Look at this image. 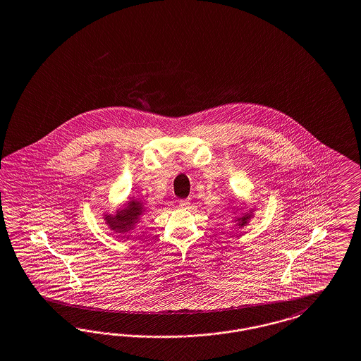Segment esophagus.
<instances>
[{
    "instance_id": "1",
    "label": "esophagus",
    "mask_w": 361,
    "mask_h": 361,
    "mask_svg": "<svg viewBox=\"0 0 361 361\" xmlns=\"http://www.w3.org/2000/svg\"><path fill=\"white\" fill-rule=\"evenodd\" d=\"M180 207L181 208H189V205H190V200H188V199H184V200H180Z\"/></svg>"
}]
</instances>
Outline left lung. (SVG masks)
Returning <instances> with one entry per match:
<instances>
[{
  "label": "left lung",
  "instance_id": "left-lung-1",
  "mask_svg": "<svg viewBox=\"0 0 361 361\" xmlns=\"http://www.w3.org/2000/svg\"><path fill=\"white\" fill-rule=\"evenodd\" d=\"M252 217V212L250 211L248 214H245V215H242L240 217H236V220H238V226L239 227H245V224L248 223V220Z\"/></svg>",
  "mask_w": 361,
  "mask_h": 361
}]
</instances>
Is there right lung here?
Listing matches in <instances>:
<instances>
[{"label":"right lung","mask_w":361,"mask_h":361,"mask_svg":"<svg viewBox=\"0 0 361 361\" xmlns=\"http://www.w3.org/2000/svg\"><path fill=\"white\" fill-rule=\"evenodd\" d=\"M144 215V205L142 202L133 199L126 204L123 209H116V215H104L106 224L111 230L119 233H126L134 228L135 223Z\"/></svg>","instance_id":"add662e5"}]
</instances>
